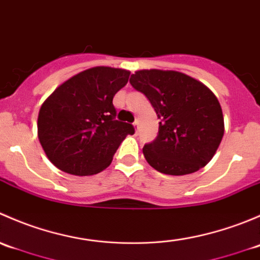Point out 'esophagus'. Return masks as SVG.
<instances>
[{
	"mask_svg": "<svg viewBox=\"0 0 260 260\" xmlns=\"http://www.w3.org/2000/svg\"><path fill=\"white\" fill-rule=\"evenodd\" d=\"M133 125H135L136 132L138 133V131H140V123H138V120H135V122H133Z\"/></svg>",
	"mask_w": 260,
	"mask_h": 260,
	"instance_id": "1",
	"label": "esophagus"
}]
</instances>
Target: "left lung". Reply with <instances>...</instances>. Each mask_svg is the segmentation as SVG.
Segmentation results:
<instances>
[{
	"label": "left lung",
	"instance_id": "1",
	"mask_svg": "<svg viewBox=\"0 0 260 260\" xmlns=\"http://www.w3.org/2000/svg\"><path fill=\"white\" fill-rule=\"evenodd\" d=\"M129 83L146 95L161 120L157 137L143 147L147 162L174 176L206 166L224 136L221 107L210 89L172 70H140Z\"/></svg>",
	"mask_w": 260,
	"mask_h": 260
}]
</instances>
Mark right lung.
<instances>
[{
    "label": "right lung",
    "instance_id": "right-lung-1",
    "mask_svg": "<svg viewBox=\"0 0 260 260\" xmlns=\"http://www.w3.org/2000/svg\"><path fill=\"white\" fill-rule=\"evenodd\" d=\"M129 72L108 67L84 70L62 83L39 112L38 135L46 156L67 174L88 176L111 165L129 123L115 119L113 96Z\"/></svg>",
    "mask_w": 260,
    "mask_h": 260
}]
</instances>
